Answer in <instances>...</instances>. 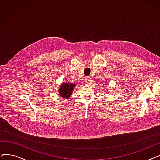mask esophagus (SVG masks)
I'll return each instance as SVG.
<instances>
[{"mask_svg": "<svg viewBox=\"0 0 160 160\" xmlns=\"http://www.w3.org/2000/svg\"><path fill=\"white\" fill-rule=\"evenodd\" d=\"M85 82L86 84H89V83H91V79L89 77H86L85 79Z\"/></svg>", "mask_w": 160, "mask_h": 160, "instance_id": "34e87169", "label": "esophagus"}]
</instances>
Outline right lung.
I'll return each instance as SVG.
<instances>
[{
    "mask_svg": "<svg viewBox=\"0 0 160 160\" xmlns=\"http://www.w3.org/2000/svg\"><path fill=\"white\" fill-rule=\"evenodd\" d=\"M75 87V83L64 82L58 89V93L60 97L65 99H69Z\"/></svg>",
    "mask_w": 160,
    "mask_h": 160,
    "instance_id": "1",
    "label": "right lung"
}]
</instances>
